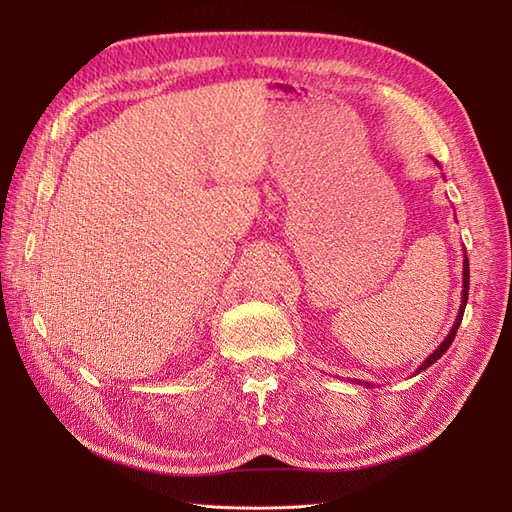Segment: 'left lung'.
<instances>
[{"mask_svg":"<svg viewBox=\"0 0 512 512\" xmlns=\"http://www.w3.org/2000/svg\"><path fill=\"white\" fill-rule=\"evenodd\" d=\"M438 164V162H436ZM440 166V164H438ZM468 290H470V262H468V256H466V250H463V290H461V305H459V314H457V318H455V324H453V329L448 331V335L444 337V342L433 350L427 359L421 363V367H418L416 371H425L429 365H433L436 363L440 356L451 348V344H453V339H455V335H457V329H459V324H461V318H463V312H466V303H468ZM356 384H365V386H369L371 389V382H361V380H356Z\"/></svg>","mask_w":512,"mask_h":512,"instance_id":"obj_1","label":"left lung"}]
</instances>
